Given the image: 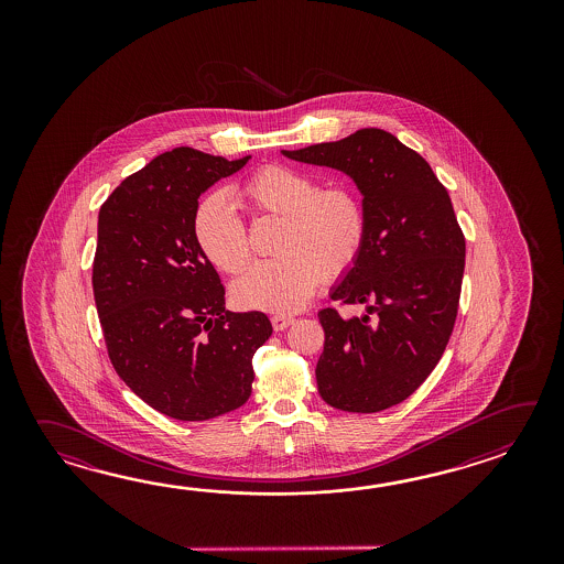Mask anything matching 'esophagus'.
<instances>
[{
    "label": "esophagus",
    "instance_id": "obj_1",
    "mask_svg": "<svg viewBox=\"0 0 564 564\" xmlns=\"http://www.w3.org/2000/svg\"><path fill=\"white\" fill-rule=\"evenodd\" d=\"M292 323H294V316H286V314H274V316H272L274 330H284V328H288Z\"/></svg>",
    "mask_w": 564,
    "mask_h": 564
}]
</instances>
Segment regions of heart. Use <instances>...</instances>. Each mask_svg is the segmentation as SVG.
Listing matches in <instances>:
<instances>
[{"mask_svg":"<svg viewBox=\"0 0 564 564\" xmlns=\"http://www.w3.org/2000/svg\"><path fill=\"white\" fill-rule=\"evenodd\" d=\"M236 197L252 219H282L274 248L280 258L258 262L231 286L241 308L300 311L323 280L336 282L359 262L369 217L352 187H321L304 171L270 163L241 181ZM192 231L197 250L219 272L238 274L250 262L248 229L221 195L197 204Z\"/></svg>","mask_w":564,"mask_h":564,"instance_id":"b5f03b06","label":"heart"}]
</instances>
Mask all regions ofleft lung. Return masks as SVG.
<instances>
[{
    "label": "left lung",
    "instance_id": "obj_1",
    "mask_svg": "<svg viewBox=\"0 0 564 564\" xmlns=\"http://www.w3.org/2000/svg\"><path fill=\"white\" fill-rule=\"evenodd\" d=\"M282 153L345 171L369 217L359 262L330 294L338 306L365 304L367 314L318 312V393L348 413L393 408L432 375L454 333L466 238L449 193L420 153L381 129Z\"/></svg>",
    "mask_w": 564,
    "mask_h": 564
}]
</instances>
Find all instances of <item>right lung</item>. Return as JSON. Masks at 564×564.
Returning a JSON list of instances; mask_svg holds the SVG:
<instances>
[{
  "instance_id": "1",
  "label": "right lung",
  "mask_w": 564,
  "mask_h": 564,
  "mask_svg": "<svg viewBox=\"0 0 564 564\" xmlns=\"http://www.w3.org/2000/svg\"><path fill=\"white\" fill-rule=\"evenodd\" d=\"M189 147L129 175L98 212L96 312L108 359L134 395L180 421H205L252 395L264 312L226 311V288L193 240L199 195L240 171Z\"/></svg>"
}]
</instances>
